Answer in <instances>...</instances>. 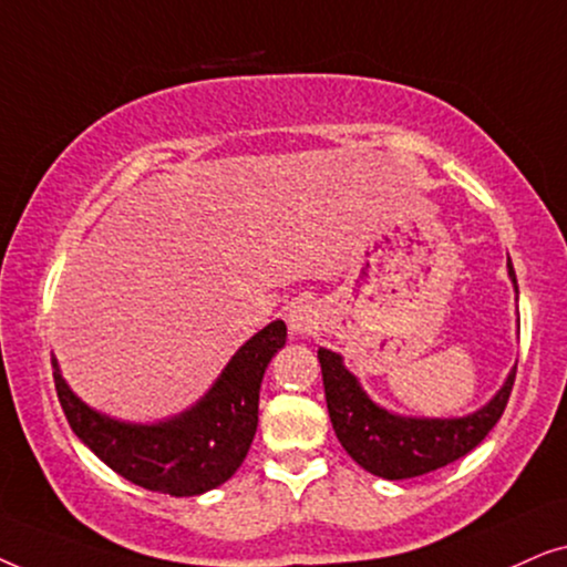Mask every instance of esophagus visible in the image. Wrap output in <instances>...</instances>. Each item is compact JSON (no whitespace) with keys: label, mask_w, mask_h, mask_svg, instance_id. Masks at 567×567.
Returning a JSON list of instances; mask_svg holds the SVG:
<instances>
[{"label":"esophagus","mask_w":567,"mask_h":567,"mask_svg":"<svg viewBox=\"0 0 567 567\" xmlns=\"http://www.w3.org/2000/svg\"><path fill=\"white\" fill-rule=\"evenodd\" d=\"M289 328L297 336H312L315 330H320V315L312 305H297L289 312Z\"/></svg>","instance_id":"34e87169"}]
</instances>
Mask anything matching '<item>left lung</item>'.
I'll return each instance as SVG.
<instances>
[{
    "mask_svg": "<svg viewBox=\"0 0 567 567\" xmlns=\"http://www.w3.org/2000/svg\"><path fill=\"white\" fill-rule=\"evenodd\" d=\"M508 274L516 284L511 260ZM317 355H320L324 400H328V413L338 441L363 470L386 480L425 475L470 454L501 421L516 379L514 369L501 392L472 415L449 417V421L400 417L367 398L338 353L320 348Z\"/></svg>",
    "mask_w": 567,
    "mask_h": 567,
    "instance_id": "8db88e82",
    "label": "left lung"
}]
</instances>
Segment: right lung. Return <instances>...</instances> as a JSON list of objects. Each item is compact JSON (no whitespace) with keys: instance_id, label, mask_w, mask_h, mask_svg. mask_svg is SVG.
I'll return each mask as SVG.
<instances>
[{"instance_id":"obj_1","label":"right lung","mask_w":567,"mask_h":567,"mask_svg":"<svg viewBox=\"0 0 567 567\" xmlns=\"http://www.w3.org/2000/svg\"><path fill=\"white\" fill-rule=\"evenodd\" d=\"M286 343L284 320L270 322L231 355L204 400L157 425H131L95 413L69 390L53 361V382L69 425L113 472L146 491L198 495L227 483L258 431L260 382Z\"/></svg>"}]
</instances>
